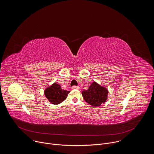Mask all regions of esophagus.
<instances>
[{"label": "esophagus", "mask_w": 154, "mask_h": 154, "mask_svg": "<svg viewBox=\"0 0 154 154\" xmlns=\"http://www.w3.org/2000/svg\"><path fill=\"white\" fill-rule=\"evenodd\" d=\"M72 89H73V90H79V87H78V86H73Z\"/></svg>", "instance_id": "34e87169"}]
</instances>
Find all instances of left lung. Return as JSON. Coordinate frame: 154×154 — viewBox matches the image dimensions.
Instances as JSON below:
<instances>
[{"mask_svg":"<svg viewBox=\"0 0 154 154\" xmlns=\"http://www.w3.org/2000/svg\"><path fill=\"white\" fill-rule=\"evenodd\" d=\"M108 91L96 82H93L88 89L82 91L84 100L93 106H99L107 100Z\"/></svg>","mask_w":154,"mask_h":154,"instance_id":"8db88e82","label":"left lung"}]
</instances>
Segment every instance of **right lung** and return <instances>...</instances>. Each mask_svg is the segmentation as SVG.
Segmentation results:
<instances>
[{"instance_id": "right-lung-1", "label": "right lung", "mask_w": 154, "mask_h": 154, "mask_svg": "<svg viewBox=\"0 0 154 154\" xmlns=\"http://www.w3.org/2000/svg\"><path fill=\"white\" fill-rule=\"evenodd\" d=\"M44 93L46 97L52 104L57 105L63 102L67 98L70 91L63 90L59 84L55 82L50 87L46 88Z\"/></svg>"}]
</instances>
